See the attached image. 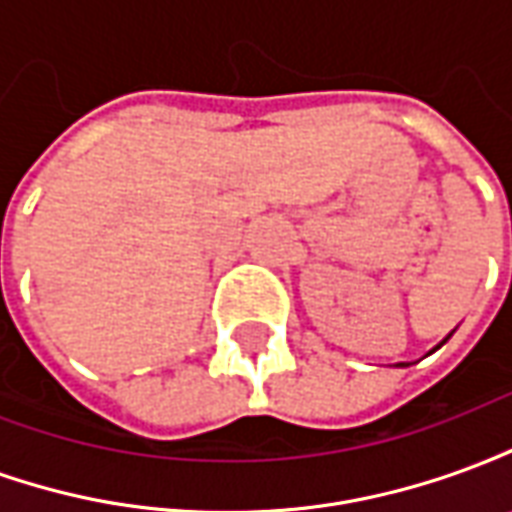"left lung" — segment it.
<instances>
[{"mask_svg":"<svg viewBox=\"0 0 512 512\" xmlns=\"http://www.w3.org/2000/svg\"><path fill=\"white\" fill-rule=\"evenodd\" d=\"M452 332H455V329H452ZM452 332H450V334H447V337H444V340H441V343H439V345H436V348H433V351H439L441 345H444V343H447V340H450V337H452ZM433 351H430V354H433ZM395 367H408V365H406V362H397V365H395Z\"/></svg>","mask_w":512,"mask_h":512,"instance_id":"left-lung-1","label":"left lung"}]
</instances>
